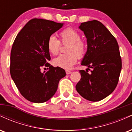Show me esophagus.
Segmentation results:
<instances>
[{"label": "esophagus", "instance_id": "esophagus-1", "mask_svg": "<svg viewBox=\"0 0 132 132\" xmlns=\"http://www.w3.org/2000/svg\"><path fill=\"white\" fill-rule=\"evenodd\" d=\"M66 75H69V74L71 73V71H69V70H66Z\"/></svg>", "mask_w": 132, "mask_h": 132}]
</instances>
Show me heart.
<instances>
[{
    "label": "heart",
    "instance_id": "heart-1",
    "mask_svg": "<svg viewBox=\"0 0 132 132\" xmlns=\"http://www.w3.org/2000/svg\"><path fill=\"white\" fill-rule=\"evenodd\" d=\"M60 40L51 35L47 40L46 46L50 53L53 55H56L59 53L62 44L68 43L66 49L67 54H61L54 58L53 63L55 66L69 69L77 62L78 57L81 59L84 57L86 53V44L81 39L80 33L73 28H67L59 34Z\"/></svg>",
    "mask_w": 132,
    "mask_h": 132
}]
</instances>
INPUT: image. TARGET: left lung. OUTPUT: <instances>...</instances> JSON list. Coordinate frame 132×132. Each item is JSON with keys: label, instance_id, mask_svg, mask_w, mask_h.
<instances>
[{"label": "left lung", "instance_id": "left-lung-1", "mask_svg": "<svg viewBox=\"0 0 132 132\" xmlns=\"http://www.w3.org/2000/svg\"><path fill=\"white\" fill-rule=\"evenodd\" d=\"M79 28L87 38V50L81 64L91 69L80 70L81 78L76 86L82 97L101 101L117 87L122 69V59L116 38L99 21L81 23Z\"/></svg>", "mask_w": 132, "mask_h": 132}]
</instances>
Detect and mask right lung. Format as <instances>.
I'll return each instance as SVG.
<instances>
[{"label": "right lung", "mask_w": 132, "mask_h": 132, "mask_svg": "<svg viewBox=\"0 0 132 132\" xmlns=\"http://www.w3.org/2000/svg\"><path fill=\"white\" fill-rule=\"evenodd\" d=\"M63 23L33 19L18 33L10 53V72L23 97L34 103L48 101L56 92L58 83L66 76L63 68L51 66L47 40ZM49 70L42 73V67Z\"/></svg>", "instance_id": "1"}]
</instances>
